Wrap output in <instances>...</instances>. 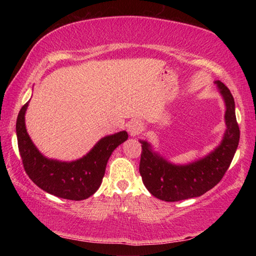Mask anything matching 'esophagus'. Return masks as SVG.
<instances>
[{
    "instance_id": "34e87169",
    "label": "esophagus",
    "mask_w": 256,
    "mask_h": 256,
    "mask_svg": "<svg viewBox=\"0 0 256 256\" xmlns=\"http://www.w3.org/2000/svg\"><path fill=\"white\" fill-rule=\"evenodd\" d=\"M142 130H144V125H142L141 122H138V120H134L128 122V131L131 136H136L138 134L142 132Z\"/></svg>"
}]
</instances>
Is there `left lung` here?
<instances>
[{
  "label": "left lung",
  "instance_id": "obj_1",
  "mask_svg": "<svg viewBox=\"0 0 256 256\" xmlns=\"http://www.w3.org/2000/svg\"><path fill=\"white\" fill-rule=\"evenodd\" d=\"M214 84L224 99L226 131L216 148L192 162L177 164L164 158L148 141L140 140L142 154L140 174L146 190L159 200L175 202L201 196L219 183L236 152L240 142L235 102L229 89L222 81Z\"/></svg>",
  "mask_w": 256,
  "mask_h": 256
}]
</instances>
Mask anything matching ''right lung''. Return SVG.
Returning a JSON list of instances; mask_svg holds the SVG:
<instances>
[{"label": "right lung", "mask_w": 256, "mask_h": 256, "mask_svg": "<svg viewBox=\"0 0 256 256\" xmlns=\"http://www.w3.org/2000/svg\"><path fill=\"white\" fill-rule=\"evenodd\" d=\"M28 105L29 102L19 112L16 131L19 152L29 178L38 188L58 198L81 201L92 196L102 184L112 151L128 140V132L102 138L88 154L72 162L47 158L34 144L26 128Z\"/></svg>", "instance_id": "obj_1"}]
</instances>
